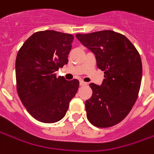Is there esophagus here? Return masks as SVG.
Listing matches in <instances>:
<instances>
[{
	"label": "esophagus",
	"instance_id": "obj_1",
	"mask_svg": "<svg viewBox=\"0 0 154 154\" xmlns=\"http://www.w3.org/2000/svg\"><path fill=\"white\" fill-rule=\"evenodd\" d=\"M80 85L81 86L87 85V82H83V81H80Z\"/></svg>",
	"mask_w": 154,
	"mask_h": 154
}]
</instances>
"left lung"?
Here are the masks:
<instances>
[{
    "label": "left lung",
    "instance_id": "1",
    "mask_svg": "<svg viewBox=\"0 0 154 154\" xmlns=\"http://www.w3.org/2000/svg\"><path fill=\"white\" fill-rule=\"evenodd\" d=\"M77 38L95 55L103 71L101 85L90 83L93 94L86 100L88 120L97 127H110L129 114L138 96L143 65L138 51L123 34L111 30L77 33Z\"/></svg>",
    "mask_w": 154,
    "mask_h": 154
}]
</instances>
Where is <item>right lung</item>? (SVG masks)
<instances>
[{"label":"right lung","mask_w":154,"mask_h":154,"mask_svg":"<svg viewBox=\"0 0 154 154\" xmlns=\"http://www.w3.org/2000/svg\"><path fill=\"white\" fill-rule=\"evenodd\" d=\"M73 35L53 30L36 32L24 42L16 58L17 90L23 104L37 121L61 120L76 95L79 81L57 77L68 62Z\"/></svg>","instance_id":"add662e5"}]
</instances>
